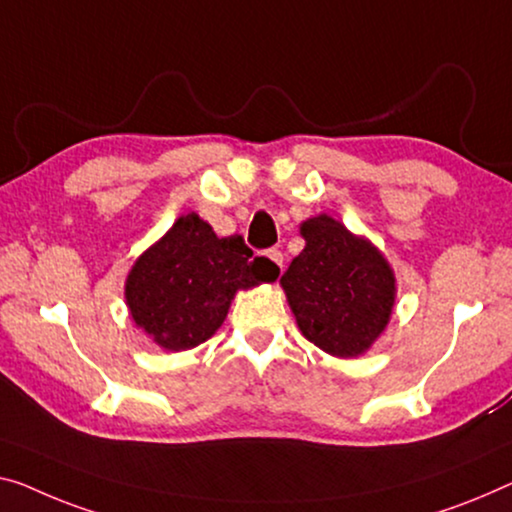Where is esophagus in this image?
<instances>
[{"label": "esophagus", "instance_id": "34e87169", "mask_svg": "<svg viewBox=\"0 0 512 512\" xmlns=\"http://www.w3.org/2000/svg\"><path fill=\"white\" fill-rule=\"evenodd\" d=\"M264 257L266 259H271V264H273V271H276V276H280L282 273V253L278 248H269L264 253Z\"/></svg>", "mask_w": 512, "mask_h": 512}]
</instances>
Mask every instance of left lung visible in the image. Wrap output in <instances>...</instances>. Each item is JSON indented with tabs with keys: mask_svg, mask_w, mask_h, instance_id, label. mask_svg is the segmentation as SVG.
I'll list each match as a JSON object with an SVG mask.
<instances>
[{
	"mask_svg": "<svg viewBox=\"0 0 512 512\" xmlns=\"http://www.w3.org/2000/svg\"><path fill=\"white\" fill-rule=\"evenodd\" d=\"M305 248L280 278L305 338L333 356H358L384 331L395 278L368 241L338 220L317 216L301 225Z\"/></svg>",
	"mask_w": 512,
	"mask_h": 512,
	"instance_id": "1",
	"label": "left lung"
}]
</instances>
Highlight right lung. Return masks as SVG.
<instances>
[{"mask_svg":"<svg viewBox=\"0 0 512 512\" xmlns=\"http://www.w3.org/2000/svg\"><path fill=\"white\" fill-rule=\"evenodd\" d=\"M273 264L253 257L243 236L218 239L195 213L137 259L126 301L140 329L170 352L209 340L230 310L236 289L276 280Z\"/></svg>","mask_w":512,"mask_h":512,"instance_id":"add662e5","label":"right lung"}]
</instances>
